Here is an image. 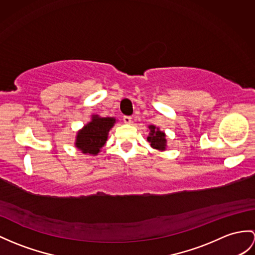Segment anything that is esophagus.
Listing matches in <instances>:
<instances>
[{
	"mask_svg": "<svg viewBox=\"0 0 255 255\" xmlns=\"http://www.w3.org/2000/svg\"><path fill=\"white\" fill-rule=\"evenodd\" d=\"M123 122L126 124H131L132 123V118L128 117V116H124L123 117Z\"/></svg>",
	"mask_w": 255,
	"mask_h": 255,
	"instance_id": "1",
	"label": "esophagus"
}]
</instances>
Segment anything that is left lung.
Segmentation results:
<instances>
[{
	"label": "left lung",
	"instance_id": "left-lung-1",
	"mask_svg": "<svg viewBox=\"0 0 255 255\" xmlns=\"http://www.w3.org/2000/svg\"><path fill=\"white\" fill-rule=\"evenodd\" d=\"M149 134L147 136V141L151 148L157 149L159 151L166 150V135L164 132L160 131V128L154 126H148Z\"/></svg>",
	"mask_w": 255,
	"mask_h": 255
}]
</instances>
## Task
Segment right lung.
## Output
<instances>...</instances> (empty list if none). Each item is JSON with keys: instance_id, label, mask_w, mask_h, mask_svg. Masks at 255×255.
<instances>
[{"instance_id": "right-lung-1", "label": "right lung", "mask_w": 255, "mask_h": 255, "mask_svg": "<svg viewBox=\"0 0 255 255\" xmlns=\"http://www.w3.org/2000/svg\"><path fill=\"white\" fill-rule=\"evenodd\" d=\"M117 122L114 117H101L92 115L91 121L79 129L74 146L84 154L97 156L108 140L109 131Z\"/></svg>"}]
</instances>
